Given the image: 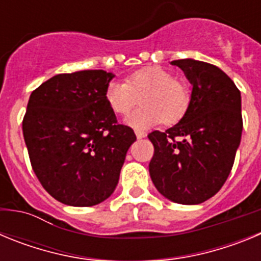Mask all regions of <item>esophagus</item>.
I'll use <instances>...</instances> for the list:
<instances>
[{
	"mask_svg": "<svg viewBox=\"0 0 261 261\" xmlns=\"http://www.w3.org/2000/svg\"><path fill=\"white\" fill-rule=\"evenodd\" d=\"M136 136H137V138H138V140H140V138L146 137V133L142 132V130H136Z\"/></svg>",
	"mask_w": 261,
	"mask_h": 261,
	"instance_id": "34e87169",
	"label": "esophagus"
}]
</instances>
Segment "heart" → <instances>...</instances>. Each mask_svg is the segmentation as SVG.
<instances>
[{"instance_id": "1", "label": "heart", "mask_w": 261, "mask_h": 261, "mask_svg": "<svg viewBox=\"0 0 261 261\" xmlns=\"http://www.w3.org/2000/svg\"><path fill=\"white\" fill-rule=\"evenodd\" d=\"M106 100L115 114L126 115L141 99V107L126 119L136 128H147L163 121L174 124L184 116L191 102V91L183 80L175 78L162 66H145L125 78V84L110 82Z\"/></svg>"}]
</instances>
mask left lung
<instances>
[{
  "label": "left lung",
  "instance_id": "obj_1",
  "mask_svg": "<svg viewBox=\"0 0 261 261\" xmlns=\"http://www.w3.org/2000/svg\"><path fill=\"white\" fill-rule=\"evenodd\" d=\"M192 84L190 107L166 132L149 133L154 186L177 204H201L222 188L241 144V91L220 68L192 59L175 60Z\"/></svg>",
  "mask_w": 261,
  "mask_h": 261
}]
</instances>
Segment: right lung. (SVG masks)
<instances>
[{
    "mask_svg": "<svg viewBox=\"0 0 261 261\" xmlns=\"http://www.w3.org/2000/svg\"><path fill=\"white\" fill-rule=\"evenodd\" d=\"M114 77L105 70L57 74L30 95L22 129L32 170L62 204L93 206L108 199L136 141L106 100Z\"/></svg>",
    "mask_w": 261,
    "mask_h": 261,
    "instance_id": "add662e5",
    "label": "right lung"
}]
</instances>
